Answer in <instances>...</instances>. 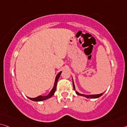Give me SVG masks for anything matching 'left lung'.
<instances>
[{
  "label": "left lung",
  "instance_id": "obj_1",
  "mask_svg": "<svg viewBox=\"0 0 127 127\" xmlns=\"http://www.w3.org/2000/svg\"><path fill=\"white\" fill-rule=\"evenodd\" d=\"M73 80V79H72ZM73 81V89L74 90H75V86H74V82H73V80H72ZM76 93L78 95H81V96H85V97H86L88 98H99V96H102L103 95V93H101V94H92V95H85V94H80L79 93L77 92V91H76Z\"/></svg>",
  "mask_w": 127,
  "mask_h": 127
}]
</instances>
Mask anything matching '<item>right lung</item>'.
I'll list each match as a JSON object with an SVG mask.
<instances>
[{
	"label": "right lung",
	"instance_id": "right-lung-1",
	"mask_svg": "<svg viewBox=\"0 0 127 127\" xmlns=\"http://www.w3.org/2000/svg\"><path fill=\"white\" fill-rule=\"evenodd\" d=\"M62 73V71L60 72L59 73H58L57 75H56V77H55V82H54V87L52 90H51V92H50V93L48 94L47 95H45V96H42V95H39L38 96H37L35 98H29L28 97L29 99H31L32 100H33V101H42V100H46L49 99V98H51L52 96H53L54 93H55V90L56 89V85H57V82L58 81V79L60 77V74Z\"/></svg>",
	"mask_w": 127,
	"mask_h": 127
}]
</instances>
